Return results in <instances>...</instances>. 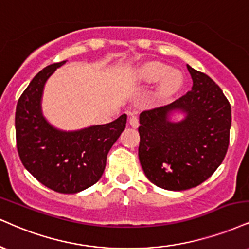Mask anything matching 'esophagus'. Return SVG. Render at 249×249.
<instances>
[{
    "label": "esophagus",
    "instance_id": "34e87169",
    "mask_svg": "<svg viewBox=\"0 0 249 249\" xmlns=\"http://www.w3.org/2000/svg\"><path fill=\"white\" fill-rule=\"evenodd\" d=\"M128 123H130V125L134 128H137L139 126V119H138L137 116H134L133 113H131L130 115V119H128Z\"/></svg>",
    "mask_w": 249,
    "mask_h": 249
}]
</instances>
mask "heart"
I'll use <instances>...</instances> for the list:
<instances>
[{
  "instance_id": "heart-1",
  "label": "heart",
  "mask_w": 249,
  "mask_h": 249,
  "mask_svg": "<svg viewBox=\"0 0 249 249\" xmlns=\"http://www.w3.org/2000/svg\"><path fill=\"white\" fill-rule=\"evenodd\" d=\"M140 80L146 83H154L161 80L160 94L169 96L178 89L182 75L178 70H170L169 66L159 61L147 62L140 71Z\"/></svg>"
}]
</instances>
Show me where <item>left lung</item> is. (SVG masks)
Here are the masks:
<instances>
[{
	"mask_svg": "<svg viewBox=\"0 0 249 249\" xmlns=\"http://www.w3.org/2000/svg\"><path fill=\"white\" fill-rule=\"evenodd\" d=\"M187 67L191 90L139 116L138 155L143 173L157 187L172 191L190 189L210 178L223 162L230 140L231 106L225 95L211 77Z\"/></svg>",
	"mask_w": 249,
	"mask_h": 249,
	"instance_id": "1",
	"label": "left lung"
}]
</instances>
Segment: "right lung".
Returning a JSON list of instances; mask_svg holds the SVG:
<instances>
[{
	"instance_id": "1",
	"label": "right lung",
	"mask_w": 249,
	"mask_h": 249,
	"mask_svg": "<svg viewBox=\"0 0 249 249\" xmlns=\"http://www.w3.org/2000/svg\"><path fill=\"white\" fill-rule=\"evenodd\" d=\"M66 61L47 66L32 79L17 103L15 127L17 149L26 170L56 193L76 194L102 178L107 155L125 130L127 116L73 131L51 124L41 109L44 88Z\"/></svg>"
}]
</instances>
